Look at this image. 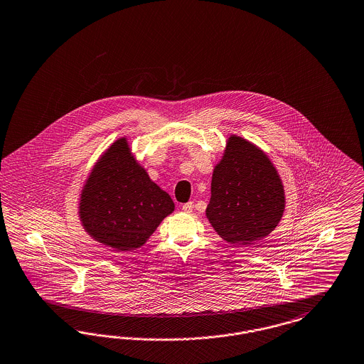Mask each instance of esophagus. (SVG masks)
<instances>
[{
  "instance_id": "esophagus-1",
  "label": "esophagus",
  "mask_w": 364,
  "mask_h": 364,
  "mask_svg": "<svg viewBox=\"0 0 364 364\" xmlns=\"http://www.w3.org/2000/svg\"><path fill=\"white\" fill-rule=\"evenodd\" d=\"M192 210H193V203H192V202L183 204V211H184V213L189 214V213H192Z\"/></svg>"
}]
</instances>
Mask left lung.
Instances as JSON below:
<instances>
[{"instance_id":"8db88e82","label":"left lung","mask_w":364,"mask_h":364,"mask_svg":"<svg viewBox=\"0 0 364 364\" xmlns=\"http://www.w3.org/2000/svg\"><path fill=\"white\" fill-rule=\"evenodd\" d=\"M286 205L284 187L259 146L230 134L213 171L205 217L232 245H252L275 230Z\"/></svg>"}]
</instances>
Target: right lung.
<instances>
[{"label": "right lung", "mask_w": 364, "mask_h": 364, "mask_svg": "<svg viewBox=\"0 0 364 364\" xmlns=\"http://www.w3.org/2000/svg\"><path fill=\"white\" fill-rule=\"evenodd\" d=\"M173 211L172 198L149 177L126 136L117 138L95 162L78 200L85 232L117 252L144 247Z\"/></svg>", "instance_id": "right-lung-1"}]
</instances>
